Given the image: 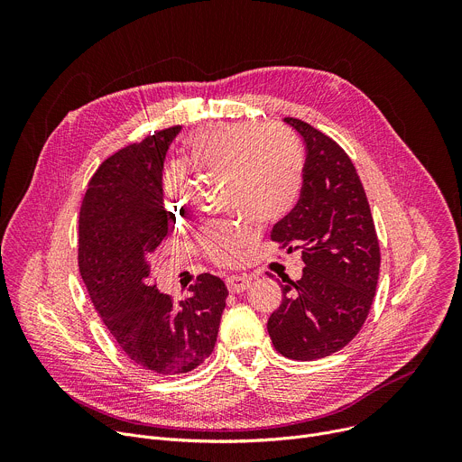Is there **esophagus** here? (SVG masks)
Returning a JSON list of instances; mask_svg holds the SVG:
<instances>
[{
    "instance_id": "34e87169",
    "label": "esophagus",
    "mask_w": 462,
    "mask_h": 462,
    "mask_svg": "<svg viewBox=\"0 0 462 462\" xmlns=\"http://www.w3.org/2000/svg\"><path fill=\"white\" fill-rule=\"evenodd\" d=\"M248 285H250V278H246V276L232 274L226 278V289L230 292H243L248 289Z\"/></svg>"
}]
</instances>
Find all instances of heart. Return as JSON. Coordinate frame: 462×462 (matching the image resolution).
Wrapping results in <instances>:
<instances>
[{
  "instance_id": "heart-1",
  "label": "heart",
  "mask_w": 462,
  "mask_h": 462,
  "mask_svg": "<svg viewBox=\"0 0 462 462\" xmlns=\"http://www.w3.org/2000/svg\"><path fill=\"white\" fill-rule=\"evenodd\" d=\"M186 150L195 168L226 173L230 207L261 223L285 217L298 201L303 155L285 127L216 124L191 134ZM170 207L173 214L182 210L180 189H171ZM254 239L255 226L250 221H216L207 225L201 236L207 255L221 265L237 263Z\"/></svg>"
}]
</instances>
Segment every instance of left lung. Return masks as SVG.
Segmentation results:
<instances>
[{
	"label": "left lung",
	"mask_w": 462,
	"mask_h": 462,
	"mask_svg": "<svg viewBox=\"0 0 462 462\" xmlns=\"http://www.w3.org/2000/svg\"><path fill=\"white\" fill-rule=\"evenodd\" d=\"M307 150L296 207L273 228L280 248H301L298 282L282 285L267 328L276 351L310 362L344 349L369 314L380 246L362 180L349 155L319 129L287 116ZM285 282V280H283Z\"/></svg>",
	"instance_id": "8db88e82"
}]
</instances>
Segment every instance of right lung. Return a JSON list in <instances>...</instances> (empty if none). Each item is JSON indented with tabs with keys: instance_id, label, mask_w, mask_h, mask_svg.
<instances>
[{
	"instance_id": "1",
	"label": "right lung",
	"mask_w": 462,
	"mask_h": 462,
	"mask_svg": "<svg viewBox=\"0 0 462 462\" xmlns=\"http://www.w3.org/2000/svg\"><path fill=\"white\" fill-rule=\"evenodd\" d=\"M179 131L161 129L107 157L79 219V267L95 310L125 356L157 376L188 373L212 355L228 296L208 273L179 303L152 282V254L173 221L162 205V168Z\"/></svg>"
}]
</instances>
